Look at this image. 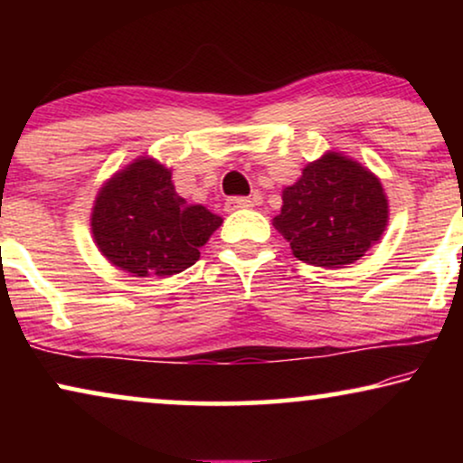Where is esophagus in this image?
<instances>
[{
    "label": "esophagus",
    "instance_id": "1",
    "mask_svg": "<svg viewBox=\"0 0 463 463\" xmlns=\"http://www.w3.org/2000/svg\"><path fill=\"white\" fill-rule=\"evenodd\" d=\"M252 200L250 198H227L225 202V211L233 213V211H242V208H250Z\"/></svg>",
    "mask_w": 463,
    "mask_h": 463
}]
</instances>
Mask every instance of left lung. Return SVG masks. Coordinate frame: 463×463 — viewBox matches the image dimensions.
Listing matches in <instances>:
<instances>
[{
  "label": "left lung",
  "mask_w": 463,
  "mask_h": 463,
  "mask_svg": "<svg viewBox=\"0 0 463 463\" xmlns=\"http://www.w3.org/2000/svg\"><path fill=\"white\" fill-rule=\"evenodd\" d=\"M388 219L379 176L341 151H326L282 189L280 214L271 223L299 261L331 269L364 257L382 240Z\"/></svg>",
  "instance_id": "left-lung-1"
}]
</instances>
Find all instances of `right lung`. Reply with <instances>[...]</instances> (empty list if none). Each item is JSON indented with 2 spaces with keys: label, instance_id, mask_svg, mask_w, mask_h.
I'll use <instances>...</instances> for the list:
<instances>
[{
  "label": "right lung",
  "instance_id": "add662e5",
  "mask_svg": "<svg viewBox=\"0 0 463 463\" xmlns=\"http://www.w3.org/2000/svg\"><path fill=\"white\" fill-rule=\"evenodd\" d=\"M223 219L187 204L173 185V168L141 156L99 189L90 232L107 261L137 278H168L192 268Z\"/></svg>",
  "mask_w": 463,
  "mask_h": 463
}]
</instances>
